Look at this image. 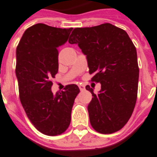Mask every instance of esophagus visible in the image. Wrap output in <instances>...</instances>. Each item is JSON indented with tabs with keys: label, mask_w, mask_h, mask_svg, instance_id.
I'll list each match as a JSON object with an SVG mask.
<instances>
[{
	"label": "esophagus",
	"mask_w": 157,
	"mask_h": 157,
	"mask_svg": "<svg viewBox=\"0 0 157 157\" xmlns=\"http://www.w3.org/2000/svg\"><path fill=\"white\" fill-rule=\"evenodd\" d=\"M78 87H79L80 91H83L85 90V86L83 85H78Z\"/></svg>",
	"instance_id": "obj_1"
}]
</instances>
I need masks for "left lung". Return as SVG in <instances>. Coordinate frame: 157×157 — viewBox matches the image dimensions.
I'll return each mask as SVG.
<instances>
[{
    "instance_id": "8db88e82",
    "label": "left lung",
    "mask_w": 157,
    "mask_h": 157,
    "mask_svg": "<svg viewBox=\"0 0 157 157\" xmlns=\"http://www.w3.org/2000/svg\"><path fill=\"white\" fill-rule=\"evenodd\" d=\"M70 44H78L86 56L91 81L101 83L87 106L91 126L100 134L123 127L135 109L140 69L137 52L128 34L110 23L75 28Z\"/></svg>"
}]
</instances>
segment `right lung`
Wrapping results in <instances>:
<instances>
[{
  "label": "right lung",
  "mask_w": 157,
  "mask_h": 157,
  "mask_svg": "<svg viewBox=\"0 0 157 157\" xmlns=\"http://www.w3.org/2000/svg\"><path fill=\"white\" fill-rule=\"evenodd\" d=\"M72 30L37 23L25 31L16 49L15 72L22 107L34 126L49 136L67 130L80 91L75 84L56 94L51 91L58 71L57 48L67 41Z\"/></svg>",
  "instance_id": "1"
}]
</instances>
